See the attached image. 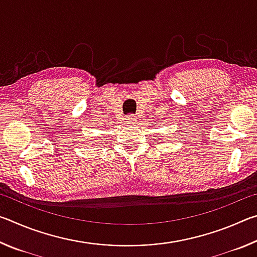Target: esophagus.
<instances>
[{"instance_id":"obj_1","label":"esophagus","mask_w":257,"mask_h":257,"mask_svg":"<svg viewBox=\"0 0 257 257\" xmlns=\"http://www.w3.org/2000/svg\"><path fill=\"white\" fill-rule=\"evenodd\" d=\"M124 122L125 123H130V124H134L136 123V118H135L134 114H129L124 118Z\"/></svg>"}]
</instances>
